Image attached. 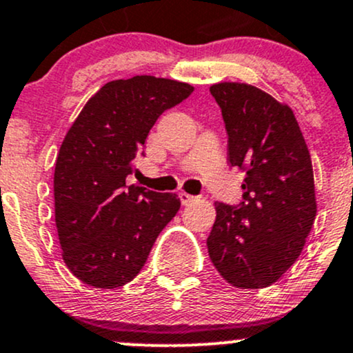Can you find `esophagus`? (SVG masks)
I'll return each instance as SVG.
<instances>
[{
  "label": "esophagus",
  "instance_id": "1",
  "mask_svg": "<svg viewBox=\"0 0 353 353\" xmlns=\"http://www.w3.org/2000/svg\"><path fill=\"white\" fill-rule=\"evenodd\" d=\"M180 200H181V203H183V205H190V203L196 201L198 196H193V194L181 192V193H180Z\"/></svg>",
  "mask_w": 353,
  "mask_h": 353
}]
</instances>
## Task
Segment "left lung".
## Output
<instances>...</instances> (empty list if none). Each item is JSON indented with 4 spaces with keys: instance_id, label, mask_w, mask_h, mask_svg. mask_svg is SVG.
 <instances>
[{
    "instance_id": "left-lung-1",
    "label": "left lung",
    "mask_w": 353,
    "mask_h": 353,
    "mask_svg": "<svg viewBox=\"0 0 353 353\" xmlns=\"http://www.w3.org/2000/svg\"><path fill=\"white\" fill-rule=\"evenodd\" d=\"M228 134V161L244 170L243 201H218L211 263L230 284H274L301 256L317 213L312 161L292 110L258 87H210Z\"/></svg>"
}]
</instances>
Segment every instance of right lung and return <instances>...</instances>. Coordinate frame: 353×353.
<instances>
[{"mask_svg": "<svg viewBox=\"0 0 353 353\" xmlns=\"http://www.w3.org/2000/svg\"><path fill=\"white\" fill-rule=\"evenodd\" d=\"M192 92L172 79L112 81L69 128L54 170V205L62 259L82 283L99 289L130 283L180 210L175 193L127 186L125 178L160 115Z\"/></svg>", "mask_w": 353, "mask_h": 353, "instance_id": "right-lung-1", "label": "right lung"}]
</instances>
